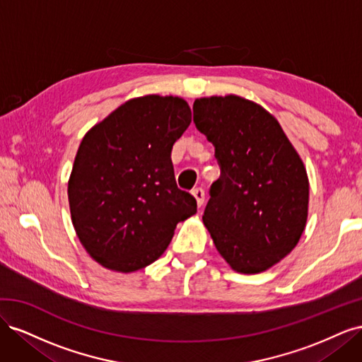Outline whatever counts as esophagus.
I'll return each instance as SVG.
<instances>
[{"instance_id":"1","label":"esophagus","mask_w":362,"mask_h":362,"mask_svg":"<svg viewBox=\"0 0 362 362\" xmlns=\"http://www.w3.org/2000/svg\"><path fill=\"white\" fill-rule=\"evenodd\" d=\"M192 194L196 198V204H198V206H201L205 202V192L202 187H194L192 190Z\"/></svg>"}]
</instances>
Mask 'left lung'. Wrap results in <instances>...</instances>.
<instances>
[{
	"mask_svg": "<svg viewBox=\"0 0 362 362\" xmlns=\"http://www.w3.org/2000/svg\"><path fill=\"white\" fill-rule=\"evenodd\" d=\"M193 122L221 168L202 216L218 254L240 273L270 269L305 229L310 185L300 157L278 120L240 96L196 100Z\"/></svg>",
	"mask_w": 362,
	"mask_h": 362,
	"instance_id": "1",
	"label": "left lung"
}]
</instances>
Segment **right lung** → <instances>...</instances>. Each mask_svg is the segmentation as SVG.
<instances>
[{"label": "right lung", "instance_id": "obj_1", "mask_svg": "<svg viewBox=\"0 0 362 362\" xmlns=\"http://www.w3.org/2000/svg\"><path fill=\"white\" fill-rule=\"evenodd\" d=\"M190 122L181 98L148 95L117 107L83 137L68 184L71 216L80 242L104 267L149 266L177 223L196 213L170 158Z\"/></svg>", "mask_w": 362, "mask_h": 362}]
</instances>
